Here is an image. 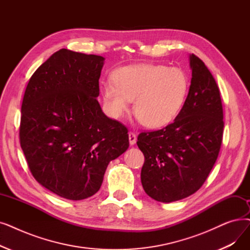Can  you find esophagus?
Listing matches in <instances>:
<instances>
[{"mask_svg":"<svg viewBox=\"0 0 250 250\" xmlns=\"http://www.w3.org/2000/svg\"><path fill=\"white\" fill-rule=\"evenodd\" d=\"M128 140H129V144L134 145V144L136 143V141H137V136H136V134L133 133V132H129V133H128Z\"/></svg>","mask_w":250,"mask_h":250,"instance_id":"1","label":"esophagus"}]
</instances>
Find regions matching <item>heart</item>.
<instances>
[{
	"label": "heart",
	"instance_id": "obj_1",
	"mask_svg": "<svg viewBox=\"0 0 250 250\" xmlns=\"http://www.w3.org/2000/svg\"><path fill=\"white\" fill-rule=\"evenodd\" d=\"M113 80L103 85V96L111 115L123 116L135 99L134 113L147 127L169 124L181 111L189 91L185 71L161 64L119 68Z\"/></svg>",
	"mask_w": 250,
	"mask_h": 250
}]
</instances>
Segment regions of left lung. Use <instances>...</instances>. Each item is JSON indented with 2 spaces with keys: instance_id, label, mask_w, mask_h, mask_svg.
Segmentation results:
<instances>
[{
  "instance_id": "obj_1",
  "label": "left lung",
  "mask_w": 250,
  "mask_h": 250,
  "mask_svg": "<svg viewBox=\"0 0 250 250\" xmlns=\"http://www.w3.org/2000/svg\"><path fill=\"white\" fill-rule=\"evenodd\" d=\"M191 84L181 111L161 129L142 132L141 182L151 198L172 202L200 189L223 142L224 112L219 86L201 59L190 56Z\"/></svg>"
}]
</instances>
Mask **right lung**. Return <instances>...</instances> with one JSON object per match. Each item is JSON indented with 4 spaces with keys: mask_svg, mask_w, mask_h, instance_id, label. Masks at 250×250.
Masks as SVG:
<instances>
[{
    "mask_svg": "<svg viewBox=\"0 0 250 250\" xmlns=\"http://www.w3.org/2000/svg\"><path fill=\"white\" fill-rule=\"evenodd\" d=\"M103 61L61 49L31 75L23 96L19 140L29 170L66 199L98 192L109 162L128 148L127 127L96 99Z\"/></svg>",
    "mask_w": 250,
    "mask_h": 250,
    "instance_id": "right-lung-1",
    "label": "right lung"
}]
</instances>
